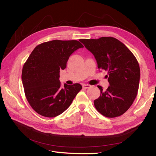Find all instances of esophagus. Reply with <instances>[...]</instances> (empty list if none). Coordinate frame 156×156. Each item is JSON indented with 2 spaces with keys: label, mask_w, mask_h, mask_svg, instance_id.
I'll return each instance as SVG.
<instances>
[{
  "label": "esophagus",
  "mask_w": 156,
  "mask_h": 156,
  "mask_svg": "<svg viewBox=\"0 0 156 156\" xmlns=\"http://www.w3.org/2000/svg\"><path fill=\"white\" fill-rule=\"evenodd\" d=\"M90 87V84H82V88H88Z\"/></svg>",
  "instance_id": "obj_1"
}]
</instances>
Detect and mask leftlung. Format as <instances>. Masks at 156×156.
<instances>
[{"label": "left lung", "instance_id": "8db88e82", "mask_svg": "<svg viewBox=\"0 0 156 156\" xmlns=\"http://www.w3.org/2000/svg\"><path fill=\"white\" fill-rule=\"evenodd\" d=\"M94 55L98 68L108 72L110 86L105 91L98 88L101 95L94 101L96 109L105 117L122 115L136 98L140 80V68L136 58L117 39L102 37L97 39H81Z\"/></svg>", "mask_w": 156, "mask_h": 156}]
</instances>
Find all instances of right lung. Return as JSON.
I'll list each match as a JSON object with an SVG mask.
<instances>
[{"instance_id":"right-lung-1","label":"right lung","mask_w":156,"mask_h":156,"mask_svg":"<svg viewBox=\"0 0 156 156\" xmlns=\"http://www.w3.org/2000/svg\"><path fill=\"white\" fill-rule=\"evenodd\" d=\"M84 48L76 40H53L36 46L23 65L22 82L25 97L34 110L46 117H55L67 109L80 90V84L62 87L59 72L69 56Z\"/></svg>"}]
</instances>
